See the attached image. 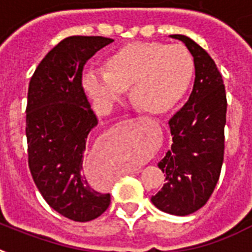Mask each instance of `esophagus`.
<instances>
[{
    "label": "esophagus",
    "instance_id": "1",
    "mask_svg": "<svg viewBox=\"0 0 252 252\" xmlns=\"http://www.w3.org/2000/svg\"><path fill=\"white\" fill-rule=\"evenodd\" d=\"M134 172H140V168H136V170H134Z\"/></svg>",
    "mask_w": 252,
    "mask_h": 252
}]
</instances>
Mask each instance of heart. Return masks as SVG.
Instances as JSON below:
<instances>
[{
    "label": "heart",
    "instance_id": "obj_1",
    "mask_svg": "<svg viewBox=\"0 0 252 252\" xmlns=\"http://www.w3.org/2000/svg\"><path fill=\"white\" fill-rule=\"evenodd\" d=\"M195 73V61L183 45L157 41L130 43L106 60V70L89 68L82 87L100 112L111 110L130 87V98L148 114H165L183 98Z\"/></svg>",
    "mask_w": 252,
    "mask_h": 252
}]
</instances>
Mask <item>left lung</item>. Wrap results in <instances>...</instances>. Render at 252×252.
I'll return each mask as SVG.
<instances>
[{
    "label": "left lung",
    "instance_id": "obj_1",
    "mask_svg": "<svg viewBox=\"0 0 252 252\" xmlns=\"http://www.w3.org/2000/svg\"><path fill=\"white\" fill-rule=\"evenodd\" d=\"M195 61V84L187 103L168 122L172 144L158 167L166 183L152 203L162 212L187 216L204 207L220 179L225 152L226 91L222 76L205 49L184 35Z\"/></svg>",
    "mask_w": 252,
    "mask_h": 252
}]
</instances>
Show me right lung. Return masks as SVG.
<instances>
[{
  "mask_svg": "<svg viewBox=\"0 0 252 252\" xmlns=\"http://www.w3.org/2000/svg\"><path fill=\"white\" fill-rule=\"evenodd\" d=\"M114 39L69 36L49 51L31 77L26 107L29 167L51 208L66 219L86 222L110 207L86 175V142L98 124L82 87L89 59Z\"/></svg>",
  "mask_w": 252,
  "mask_h": 252,
  "instance_id": "add662e5",
  "label": "right lung"
}]
</instances>
